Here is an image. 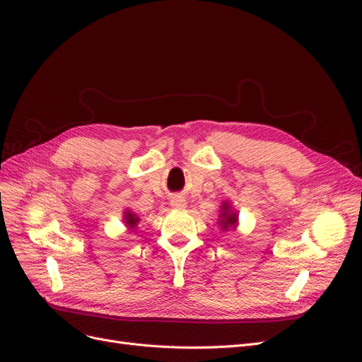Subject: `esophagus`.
<instances>
[{
	"instance_id": "esophagus-1",
	"label": "esophagus",
	"mask_w": 362,
	"mask_h": 362,
	"mask_svg": "<svg viewBox=\"0 0 362 362\" xmlns=\"http://www.w3.org/2000/svg\"><path fill=\"white\" fill-rule=\"evenodd\" d=\"M170 205L173 208H184L185 206V199L182 198V196H173V198L170 199Z\"/></svg>"
}]
</instances>
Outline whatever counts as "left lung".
I'll return each instance as SVG.
<instances>
[{
    "mask_svg": "<svg viewBox=\"0 0 362 362\" xmlns=\"http://www.w3.org/2000/svg\"><path fill=\"white\" fill-rule=\"evenodd\" d=\"M222 210H221V218H218V225L222 226L223 231H228V229H234L237 226V213L231 210V205L228 202L222 204Z\"/></svg>",
    "mask_w": 362,
    "mask_h": 362,
    "instance_id": "obj_1",
    "label": "left lung"
}]
</instances>
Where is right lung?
Returning <instances> with one entry per match:
<instances>
[{
  "label": "right lung",
  "instance_id": "right-lung-1",
  "mask_svg": "<svg viewBox=\"0 0 362 362\" xmlns=\"http://www.w3.org/2000/svg\"><path fill=\"white\" fill-rule=\"evenodd\" d=\"M124 221H125V225H127L129 229H133V228L139 223V217H137L136 214L131 213V211H125Z\"/></svg>",
  "mask_w": 362,
  "mask_h": 362
}]
</instances>
